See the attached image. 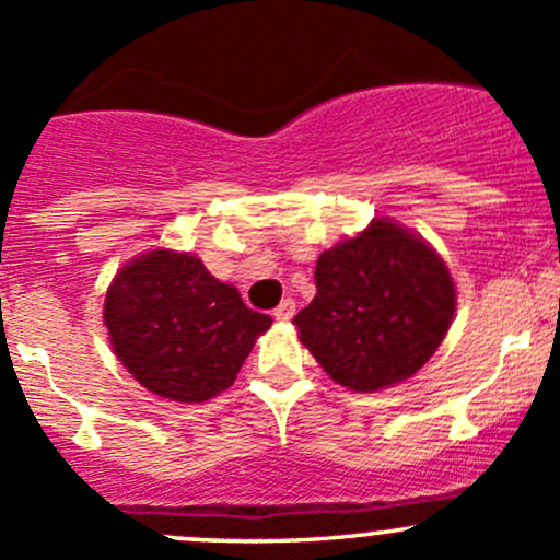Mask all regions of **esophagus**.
I'll return each mask as SVG.
<instances>
[{"instance_id": "obj_1", "label": "esophagus", "mask_w": 560, "mask_h": 560, "mask_svg": "<svg viewBox=\"0 0 560 560\" xmlns=\"http://www.w3.org/2000/svg\"><path fill=\"white\" fill-rule=\"evenodd\" d=\"M294 313H296V302L294 300H283L280 305L275 307V313H271V316H275L277 322H289V318H294Z\"/></svg>"}]
</instances>
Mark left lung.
I'll use <instances>...</instances> for the list:
<instances>
[{
    "instance_id": "1",
    "label": "left lung",
    "mask_w": 560,
    "mask_h": 560,
    "mask_svg": "<svg viewBox=\"0 0 560 560\" xmlns=\"http://www.w3.org/2000/svg\"><path fill=\"white\" fill-rule=\"evenodd\" d=\"M454 311L456 289L443 258L382 217L318 255L316 296L294 324L335 382L374 393L423 369Z\"/></svg>"
}]
</instances>
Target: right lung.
<instances>
[{"label":"right lung","instance_id":"add662e5","mask_svg":"<svg viewBox=\"0 0 560 560\" xmlns=\"http://www.w3.org/2000/svg\"><path fill=\"white\" fill-rule=\"evenodd\" d=\"M104 324L120 363L156 396L209 401L233 385L271 318L189 253L153 249L117 271Z\"/></svg>","mask_w":560,"mask_h":560}]
</instances>
